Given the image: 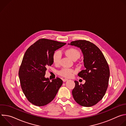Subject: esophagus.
I'll return each instance as SVG.
<instances>
[{"mask_svg": "<svg viewBox=\"0 0 126 126\" xmlns=\"http://www.w3.org/2000/svg\"><path fill=\"white\" fill-rule=\"evenodd\" d=\"M62 80H63V82H66V81H67V80H68V79H66V78H64V79H63Z\"/></svg>", "mask_w": 126, "mask_h": 126, "instance_id": "obj_1", "label": "esophagus"}]
</instances>
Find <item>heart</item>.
<instances>
[{
	"mask_svg": "<svg viewBox=\"0 0 126 126\" xmlns=\"http://www.w3.org/2000/svg\"><path fill=\"white\" fill-rule=\"evenodd\" d=\"M65 53L70 58L73 60L77 59L80 56V52L76 49L74 48H70L66 50ZM53 61L55 64L59 65L60 63L61 60V53L60 51L57 50L53 53L52 56ZM75 71L72 69L67 68H63L60 70L58 73L63 77H71L73 76Z\"/></svg>",
	"mask_w": 126,
	"mask_h": 126,
	"instance_id": "heart-1",
	"label": "heart"
}]
</instances>
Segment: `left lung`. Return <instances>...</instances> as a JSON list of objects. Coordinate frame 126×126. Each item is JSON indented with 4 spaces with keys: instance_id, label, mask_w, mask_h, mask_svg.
<instances>
[{
    "instance_id": "8db88e82",
    "label": "left lung",
    "mask_w": 126,
    "mask_h": 126,
    "mask_svg": "<svg viewBox=\"0 0 126 126\" xmlns=\"http://www.w3.org/2000/svg\"><path fill=\"white\" fill-rule=\"evenodd\" d=\"M71 45L80 48L84 55L85 67L78 75L86 81L79 84L75 81L72 90L75 101L83 107H91L98 103L105 95L109 84L110 69L106 59L100 49L85 40L72 41Z\"/></svg>"
}]
</instances>
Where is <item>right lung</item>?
Masks as SVG:
<instances>
[{"label":"right lung","mask_w":126,"mask_h":126,"mask_svg":"<svg viewBox=\"0 0 126 126\" xmlns=\"http://www.w3.org/2000/svg\"><path fill=\"white\" fill-rule=\"evenodd\" d=\"M66 43L45 38L40 39L26 51L19 70L22 91L32 104L43 106L56 96L63 84L57 77L50 81L45 78L46 71L53 63V53Z\"/></svg>","instance_id":"1"}]
</instances>
